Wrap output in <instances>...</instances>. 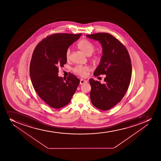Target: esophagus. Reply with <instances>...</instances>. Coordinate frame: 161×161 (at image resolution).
I'll return each instance as SVG.
<instances>
[{
  "mask_svg": "<svg viewBox=\"0 0 161 161\" xmlns=\"http://www.w3.org/2000/svg\"><path fill=\"white\" fill-rule=\"evenodd\" d=\"M88 82V81L86 80H85L83 79L80 80V85H83L84 83H86Z\"/></svg>",
  "mask_w": 161,
  "mask_h": 161,
  "instance_id": "34e87169",
  "label": "esophagus"
}]
</instances>
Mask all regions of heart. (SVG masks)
Wrapping results in <instances>:
<instances>
[{
	"mask_svg": "<svg viewBox=\"0 0 161 161\" xmlns=\"http://www.w3.org/2000/svg\"><path fill=\"white\" fill-rule=\"evenodd\" d=\"M77 47L82 52H83L86 56H90L93 52L94 51L95 47L92 42L87 40V39H82L80 40L78 44ZM70 49L68 48L65 53V58L67 60H69L70 58ZM99 56L96 55L94 56V59H99ZM73 71L76 75H79L82 77H85L86 76L87 72L89 71V68L86 66H76L73 69Z\"/></svg>",
	"mask_w": 161,
	"mask_h": 161,
	"instance_id": "obj_1",
	"label": "heart"
}]
</instances>
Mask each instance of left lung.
Listing matches in <instances>:
<instances>
[{"label":"left lung","instance_id":"8db88e82","mask_svg":"<svg viewBox=\"0 0 161 161\" xmlns=\"http://www.w3.org/2000/svg\"><path fill=\"white\" fill-rule=\"evenodd\" d=\"M86 36L102 45L103 54L93 75L106 76L103 84L89 80L90 99L94 107L106 111L120 102L128 89L132 75L130 57L124 45L110 34L102 32Z\"/></svg>","mask_w":161,"mask_h":161}]
</instances>
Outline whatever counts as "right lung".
I'll list each match as a JSON object with an SVG mask.
<instances>
[{"mask_svg":"<svg viewBox=\"0 0 161 161\" xmlns=\"http://www.w3.org/2000/svg\"><path fill=\"white\" fill-rule=\"evenodd\" d=\"M81 34H55L37 45L30 64L32 86L39 97L50 107L59 108L70 102L80 80L75 75L58 76L59 67L67 63L65 53Z\"/></svg>","mask_w":161,"mask_h":161,"instance_id":"add662e5","label":"right lung"}]
</instances>
